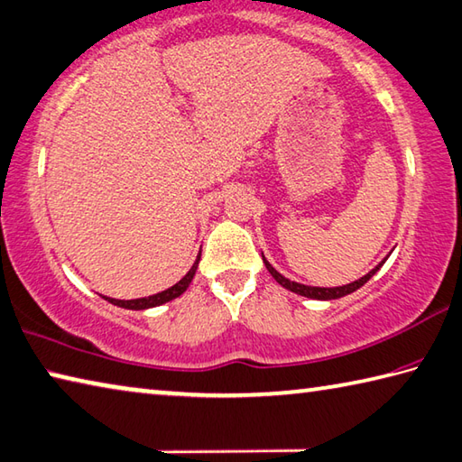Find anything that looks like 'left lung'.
Instances as JSON below:
<instances>
[{
  "instance_id": "1",
  "label": "left lung",
  "mask_w": 462,
  "mask_h": 462,
  "mask_svg": "<svg viewBox=\"0 0 462 462\" xmlns=\"http://www.w3.org/2000/svg\"><path fill=\"white\" fill-rule=\"evenodd\" d=\"M263 263H265V267H267V272L273 275V280H275L277 283H280V285H283L285 290H290V291L298 293V295H303V298H311V300H337V298H344V295L352 293V291H356V290H360V287H362L364 283H366L374 273L378 272V269L382 267V263H384V261H382L380 265L374 267L370 273L360 277V280H356V282H352V283H346V285H339V287H311V285H303V283H298V282H290V280H287V277H283L280 272H275L273 265L269 263V261H267L265 257H263Z\"/></svg>"
}]
</instances>
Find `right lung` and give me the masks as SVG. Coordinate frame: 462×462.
Returning a JSON list of instances; mask_svg holds the SVG:
<instances>
[{"mask_svg": "<svg viewBox=\"0 0 462 462\" xmlns=\"http://www.w3.org/2000/svg\"><path fill=\"white\" fill-rule=\"evenodd\" d=\"M199 261H201V254L197 255L193 267L189 269V273H187L185 277H182V280H180L179 283H175L172 287H169V290H164V291H161V293L149 295V298L128 300V301H125V300H115V298H106V300H108L110 303H115V306H118V308H125V310H149V308L162 306V303H167V301H171V300H175V298H179V295H182V293L187 291L189 283L193 282V277H195V272H197Z\"/></svg>", "mask_w": 462, "mask_h": 462, "instance_id": "add662e5", "label": "right lung"}]
</instances>
